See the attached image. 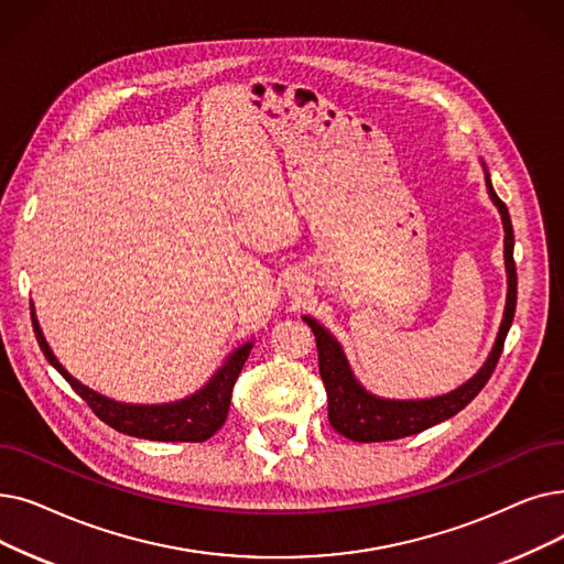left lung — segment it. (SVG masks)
Masks as SVG:
<instances>
[{
    "label": "left lung",
    "mask_w": 564,
    "mask_h": 564,
    "mask_svg": "<svg viewBox=\"0 0 564 564\" xmlns=\"http://www.w3.org/2000/svg\"><path fill=\"white\" fill-rule=\"evenodd\" d=\"M484 173H486L488 195H491L494 205L498 207L502 216V228H505L507 302H505V315L494 343V350L484 361L481 369L468 382H463L460 387L449 391V394L433 397V399H420V401L380 399L371 394V391H366L361 382L355 378L348 357L340 348V343L321 323L304 315V323H308L315 336L317 364H321V378L325 382L327 401H329V424L334 426V431L355 440V443L399 440L405 435L422 433L424 429H431L440 422L454 417L456 412H460L479 394L496 369V364L502 355L507 332L513 321V311H517V264H513V230H511V218H509L507 205L494 191L491 175H488L486 165H484Z\"/></svg>",
    "instance_id": "obj_1"
}]
</instances>
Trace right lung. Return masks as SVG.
I'll return each mask as SVG.
<instances>
[{"mask_svg":"<svg viewBox=\"0 0 564 564\" xmlns=\"http://www.w3.org/2000/svg\"><path fill=\"white\" fill-rule=\"evenodd\" d=\"M30 306H32L34 334L45 359L55 366L59 376L73 387V391H76V394L91 408L96 417L106 422L108 426H112L115 431L142 437V440H159V443H205L207 437H212L218 429L224 426L230 410L232 387L243 369V361H247L253 348V340L243 343V346L230 352L221 369L209 378V382L200 391H195V394L175 403L133 405V403L112 401L73 378L57 361L51 346L45 343L34 315V304Z\"/></svg>","mask_w":564,"mask_h":564,"instance_id":"1","label":"right lung"}]
</instances>
